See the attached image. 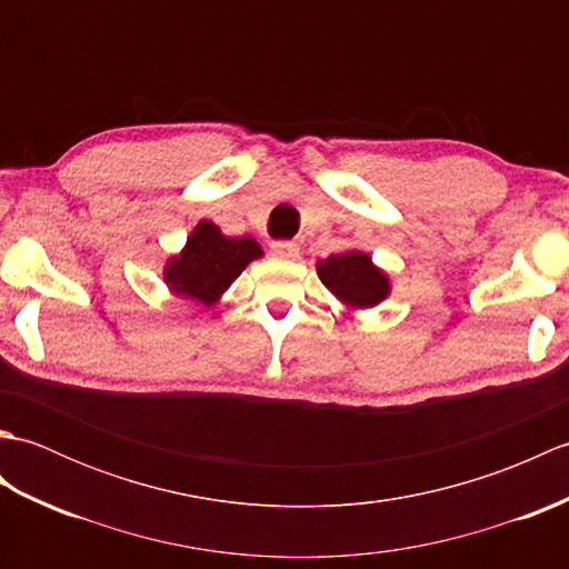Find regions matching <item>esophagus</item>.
<instances>
[{"label": "esophagus", "instance_id": "obj_1", "mask_svg": "<svg viewBox=\"0 0 569 569\" xmlns=\"http://www.w3.org/2000/svg\"><path fill=\"white\" fill-rule=\"evenodd\" d=\"M271 251L276 253V257H281V259H296L298 257V244H296V241L281 239V241H273Z\"/></svg>", "mask_w": 569, "mask_h": 569}]
</instances>
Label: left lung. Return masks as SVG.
<instances>
[{
	"instance_id": "8db88e82",
	"label": "left lung",
	"mask_w": 569,
	"mask_h": 569,
	"mask_svg": "<svg viewBox=\"0 0 569 569\" xmlns=\"http://www.w3.org/2000/svg\"><path fill=\"white\" fill-rule=\"evenodd\" d=\"M320 281L352 308H371L389 293V278L373 269L371 259L361 251L332 253L318 263Z\"/></svg>"
}]
</instances>
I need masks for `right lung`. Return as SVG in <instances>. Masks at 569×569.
Instances as JSON below:
<instances>
[{
	"instance_id": "obj_1",
	"label": "right lung",
	"mask_w": 569,
	"mask_h": 569,
	"mask_svg": "<svg viewBox=\"0 0 569 569\" xmlns=\"http://www.w3.org/2000/svg\"><path fill=\"white\" fill-rule=\"evenodd\" d=\"M257 257L261 247L251 237H224L212 222H200L183 253L168 261L166 281L178 296L210 306Z\"/></svg>"
}]
</instances>
